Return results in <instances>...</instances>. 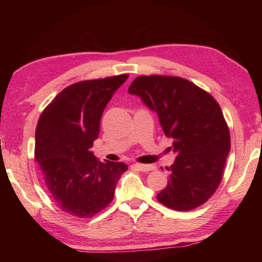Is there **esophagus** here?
<instances>
[{
  "mask_svg": "<svg viewBox=\"0 0 262 262\" xmlns=\"http://www.w3.org/2000/svg\"><path fill=\"white\" fill-rule=\"evenodd\" d=\"M134 166L136 170H139L141 172H148V171H151L155 168L154 165H144V164H134Z\"/></svg>",
  "mask_w": 262,
  "mask_h": 262,
  "instance_id": "esophagus-1",
  "label": "esophagus"
}]
</instances>
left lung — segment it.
I'll return each instance as SVG.
<instances>
[{"mask_svg":"<svg viewBox=\"0 0 262 262\" xmlns=\"http://www.w3.org/2000/svg\"><path fill=\"white\" fill-rule=\"evenodd\" d=\"M128 92L156 112L164 134L173 141L176 161L158 201L178 211L205 203L219 187L230 151V132L210 94L177 76H139Z\"/></svg>","mask_w":262,"mask_h":262,"instance_id":"left-lung-1","label":"left lung"}]
</instances>
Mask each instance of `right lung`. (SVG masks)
Returning <instances> with one entry per match:
<instances>
[{"mask_svg":"<svg viewBox=\"0 0 262 262\" xmlns=\"http://www.w3.org/2000/svg\"><path fill=\"white\" fill-rule=\"evenodd\" d=\"M128 75L72 84L42 111L35 129L34 158L51 196L62 210L89 219L113 200L128 166L99 162L90 151L100 119Z\"/></svg>","mask_w":262,"mask_h":262,"instance_id":"add662e5","label":"right lung"}]
</instances>
